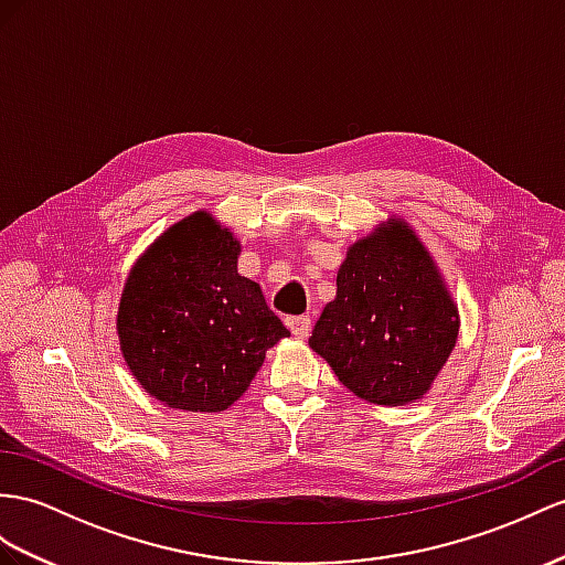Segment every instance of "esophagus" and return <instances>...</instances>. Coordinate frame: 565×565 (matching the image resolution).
I'll use <instances>...</instances> for the list:
<instances>
[{
  "instance_id": "esophagus-1",
  "label": "esophagus",
  "mask_w": 565,
  "mask_h": 565,
  "mask_svg": "<svg viewBox=\"0 0 565 565\" xmlns=\"http://www.w3.org/2000/svg\"><path fill=\"white\" fill-rule=\"evenodd\" d=\"M286 327L296 339H306L310 334V317L300 315V317H286Z\"/></svg>"
}]
</instances>
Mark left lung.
Masks as SVG:
<instances>
[{"label": "left lung", "instance_id": "left-lung-1", "mask_svg": "<svg viewBox=\"0 0 565 565\" xmlns=\"http://www.w3.org/2000/svg\"><path fill=\"white\" fill-rule=\"evenodd\" d=\"M460 317L415 228L398 216L349 245L310 349L367 403L408 406L454 353Z\"/></svg>", "mask_w": 565, "mask_h": 565}]
</instances>
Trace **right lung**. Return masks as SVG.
<instances>
[{
    "mask_svg": "<svg viewBox=\"0 0 565 565\" xmlns=\"http://www.w3.org/2000/svg\"><path fill=\"white\" fill-rule=\"evenodd\" d=\"M241 241L207 210L169 226L128 271L117 334L126 367L159 403L220 413L274 343L291 337L259 284L238 274Z\"/></svg>",
    "mask_w": 565,
    "mask_h": 565,
    "instance_id": "add662e5",
    "label": "right lung"
}]
</instances>
